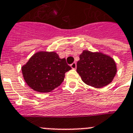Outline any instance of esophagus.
Instances as JSON below:
<instances>
[{
  "mask_svg": "<svg viewBox=\"0 0 133 133\" xmlns=\"http://www.w3.org/2000/svg\"><path fill=\"white\" fill-rule=\"evenodd\" d=\"M76 67H77V65H76V63H75V62H74L73 64H71V68H72V69H76Z\"/></svg>",
  "mask_w": 133,
  "mask_h": 133,
  "instance_id": "esophagus-1",
  "label": "esophagus"
}]
</instances>
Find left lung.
I'll list each match as a JSON object with an SVG mask.
<instances>
[{"label":"left lung","mask_w":133,"mask_h":133,"mask_svg":"<svg viewBox=\"0 0 133 133\" xmlns=\"http://www.w3.org/2000/svg\"><path fill=\"white\" fill-rule=\"evenodd\" d=\"M77 72L85 83L101 88L113 81L117 66L114 59L107 55L84 50L77 63Z\"/></svg>","instance_id":"obj_1"}]
</instances>
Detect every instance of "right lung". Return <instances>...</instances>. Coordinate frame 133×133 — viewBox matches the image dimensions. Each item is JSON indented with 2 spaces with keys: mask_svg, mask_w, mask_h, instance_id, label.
<instances>
[{
  "mask_svg": "<svg viewBox=\"0 0 133 133\" xmlns=\"http://www.w3.org/2000/svg\"><path fill=\"white\" fill-rule=\"evenodd\" d=\"M71 69L65 58H59L56 52H39L22 67V71L30 88L40 93H48L60 85L65 74Z\"/></svg>",
  "mask_w": 133,
  "mask_h": 133,
  "instance_id": "add662e5",
  "label": "right lung"
}]
</instances>
